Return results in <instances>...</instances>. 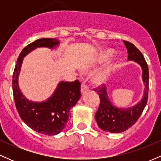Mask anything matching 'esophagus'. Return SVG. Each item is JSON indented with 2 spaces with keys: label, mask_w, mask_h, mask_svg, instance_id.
Instances as JSON below:
<instances>
[{
  "label": "esophagus",
  "mask_w": 161,
  "mask_h": 161,
  "mask_svg": "<svg viewBox=\"0 0 161 161\" xmlns=\"http://www.w3.org/2000/svg\"><path fill=\"white\" fill-rule=\"evenodd\" d=\"M88 86H87L86 84H84V83H82V86H81V93L84 94V93H86V92H88Z\"/></svg>",
  "instance_id": "esophagus-1"
}]
</instances>
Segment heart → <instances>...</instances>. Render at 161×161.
<instances>
[{
  "instance_id": "b5f03b06",
  "label": "heart",
  "mask_w": 161,
  "mask_h": 161,
  "mask_svg": "<svg viewBox=\"0 0 161 161\" xmlns=\"http://www.w3.org/2000/svg\"><path fill=\"white\" fill-rule=\"evenodd\" d=\"M113 51L110 49H104L101 51L95 57V63L96 64H101L108 60L113 55ZM114 68L113 63H108L104 68H102L94 77V80L98 84H104L108 80L110 73Z\"/></svg>"
}]
</instances>
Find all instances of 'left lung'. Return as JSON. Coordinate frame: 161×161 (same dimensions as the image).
Masks as SVG:
<instances>
[{
	"instance_id": "8db88e82",
	"label": "left lung",
	"mask_w": 161,
	"mask_h": 161,
	"mask_svg": "<svg viewBox=\"0 0 161 161\" xmlns=\"http://www.w3.org/2000/svg\"><path fill=\"white\" fill-rule=\"evenodd\" d=\"M123 42L128 52V60L136 62L141 66L142 79L145 88L140 101L133 106L125 108H117L112 104L105 86L96 90L100 97V106L95 114V119L100 129L112 133L123 132L132 126L145 109L148 97L149 73L147 63L136 46L126 41H123Z\"/></svg>"
}]
</instances>
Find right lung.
Returning <instances> with one entry per match:
<instances>
[{"instance_id":"1","label":"right lung","mask_w":161,"mask_h":161,"mask_svg":"<svg viewBox=\"0 0 161 161\" xmlns=\"http://www.w3.org/2000/svg\"><path fill=\"white\" fill-rule=\"evenodd\" d=\"M59 45L57 38H40L29 44L20 53L13 75V92L20 118L33 130L45 136H55L65 128L71 117L70 110L81 97L80 82L78 80L73 82L61 81L48 98L38 102L26 98L20 90L18 79L27 54L39 47L53 50Z\"/></svg>"}]
</instances>
